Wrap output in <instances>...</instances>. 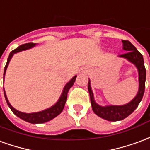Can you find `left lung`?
I'll return each instance as SVG.
<instances>
[{"instance_id":"8db88e82","label":"left lung","mask_w":150,"mask_h":150,"mask_svg":"<svg viewBox=\"0 0 150 150\" xmlns=\"http://www.w3.org/2000/svg\"><path fill=\"white\" fill-rule=\"evenodd\" d=\"M122 42H123V49L126 50L127 52L122 55H120V57L128 59L129 62L135 64L138 69V74H139V90L134 99L131 100L129 103L124 105L100 106L97 103H95L93 100V92L90 87V83L88 81V89L89 96H90L93 111L100 117L110 121H121L127 117L129 115H130L131 113L136 110L137 107L138 106L145 93L146 70H145V64H144L143 56L130 41L122 40Z\"/></svg>"}]
</instances>
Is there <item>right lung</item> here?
I'll list each match as a JSON object with an SVG mask.
<instances>
[{"instance_id":"obj_1","label":"right lung","mask_w":150,"mask_h":150,"mask_svg":"<svg viewBox=\"0 0 150 150\" xmlns=\"http://www.w3.org/2000/svg\"><path fill=\"white\" fill-rule=\"evenodd\" d=\"M36 45L35 43H27L24 44V45H20L19 47H17V49H15L14 50H13L12 52L9 53V56L8 57L7 63L5 64V69H4V76H3V78H5V71H6V69H7V66L8 63H9V61L12 58V57L14 53L16 52H18L21 50H25L27 49H29V48H32L33 47ZM76 76H75L74 77H73V79L71 80L69 82H68L66 84V86H64V90H63V93H62L61 98L59 99V100L57 102L55 105H53L50 109H47L45 110H43L41 112H33V113H25V112H21L20 111H17V110H15L13 107L12 106L10 105V103L8 102L7 98H6V95H5V90H4V93H5V100H6V102H7L8 105L10 108L11 110L13 111L14 114L16 116H17L18 117H20L21 119H22L24 121H27V122H29V123H32V124H40V123H44V122H47V121L52 120L54 117H56L57 116L59 115L61 112H62V110L64 109V104L66 102V99H67V95L68 92L69 90V88L73 86L74 83L76 81Z\"/></svg>"}]
</instances>
